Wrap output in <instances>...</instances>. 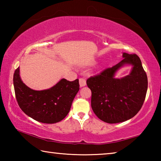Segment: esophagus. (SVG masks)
Segmentation results:
<instances>
[{
    "label": "esophagus",
    "instance_id": "1",
    "mask_svg": "<svg viewBox=\"0 0 161 161\" xmlns=\"http://www.w3.org/2000/svg\"><path fill=\"white\" fill-rule=\"evenodd\" d=\"M80 86L81 87H82V86H84L86 85V80H85V79H84V78H80Z\"/></svg>",
    "mask_w": 161,
    "mask_h": 161
}]
</instances>
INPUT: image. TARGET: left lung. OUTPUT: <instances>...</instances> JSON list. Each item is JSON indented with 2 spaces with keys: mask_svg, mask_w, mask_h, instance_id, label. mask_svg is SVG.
Returning a JSON list of instances; mask_svg holds the SVG:
<instances>
[{
  "mask_svg": "<svg viewBox=\"0 0 161 161\" xmlns=\"http://www.w3.org/2000/svg\"><path fill=\"white\" fill-rule=\"evenodd\" d=\"M123 59L99 75L89 77L86 84L92 91L91 105L96 116L108 124L127 121L137 114L145 100L148 78L136 54H123ZM124 64H132L130 75L123 78L114 75Z\"/></svg>",
  "mask_w": 161,
  "mask_h": 161,
  "instance_id": "left-lung-1",
  "label": "left lung"
}]
</instances>
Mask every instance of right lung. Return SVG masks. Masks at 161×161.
Here are the masks:
<instances>
[{
    "mask_svg": "<svg viewBox=\"0 0 161 161\" xmlns=\"http://www.w3.org/2000/svg\"><path fill=\"white\" fill-rule=\"evenodd\" d=\"M13 85L19 107L35 121L54 124L65 118L80 89L79 80L62 79L49 89L35 91L27 86L20 77L19 67L13 75Z\"/></svg>",
    "mask_w": 161,
    "mask_h": 161,
    "instance_id": "add662e5",
    "label": "right lung"
}]
</instances>
